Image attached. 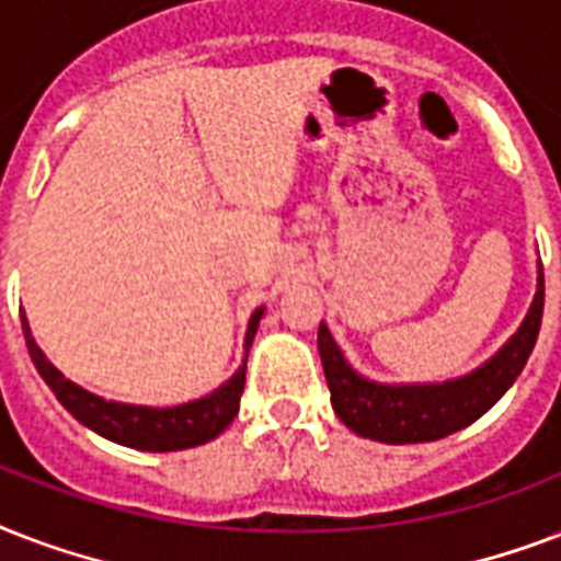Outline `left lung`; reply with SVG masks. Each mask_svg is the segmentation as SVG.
I'll list each match as a JSON object with an SVG mask.
<instances>
[{"mask_svg":"<svg viewBox=\"0 0 561 561\" xmlns=\"http://www.w3.org/2000/svg\"><path fill=\"white\" fill-rule=\"evenodd\" d=\"M545 312V272L538 268V289L527 319L483 368L474 375L430 386H383L359 377L345 363L342 351L319 324V354L330 386V403L345 427L386 445H412L433 442L468 427L483 412L501 401L503 392L524 371L536 348L538 328Z\"/></svg>","mask_w":561,"mask_h":561,"instance_id":"obj_1","label":"left lung"}]
</instances>
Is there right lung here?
<instances>
[{"instance_id": "obj_1", "label": "right lung", "mask_w": 561, "mask_h": 561, "mask_svg": "<svg viewBox=\"0 0 561 561\" xmlns=\"http://www.w3.org/2000/svg\"><path fill=\"white\" fill-rule=\"evenodd\" d=\"M260 316L257 310L249 321V333H245V348H251V340L257 333ZM23 333L32 363L37 366L41 377L49 383L64 407L76 415L81 424L95 430L99 436L111 438L116 445L137 447V450H184V447H195L210 442L228 427L233 415L240 412V394L245 386V366L219 386L216 392H210L202 401L181 403V407H169V410H151V407H128V403L104 401L99 394H90L87 389L76 386L72 380L60 375L58 368L51 366L49 359L43 357V351L37 348V342L32 340V330L23 316ZM249 359V354H245Z\"/></svg>"}]
</instances>
